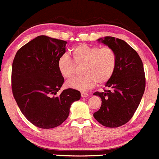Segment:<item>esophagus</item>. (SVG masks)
<instances>
[{
	"label": "esophagus",
	"mask_w": 159,
	"mask_h": 159,
	"mask_svg": "<svg viewBox=\"0 0 159 159\" xmlns=\"http://www.w3.org/2000/svg\"><path fill=\"white\" fill-rule=\"evenodd\" d=\"M81 97H83V98H84V97H88L89 96V94L85 93V92H81Z\"/></svg>",
	"instance_id": "34e87169"
}]
</instances>
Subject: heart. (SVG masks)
Segmentation results:
<instances>
[{"mask_svg": "<svg viewBox=\"0 0 159 159\" xmlns=\"http://www.w3.org/2000/svg\"><path fill=\"white\" fill-rule=\"evenodd\" d=\"M73 61L67 55H62L57 61V69L66 79L74 75L75 65L84 64L82 73L84 75L75 77L67 82L69 88L78 90L92 88L98 82L103 84L109 81L114 75L117 66V57L114 50L105 47L77 45L71 50Z\"/></svg>", "mask_w": 159, "mask_h": 159, "instance_id": "heart-1", "label": "heart"}]
</instances>
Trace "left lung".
I'll return each mask as SVG.
<instances>
[{
  "instance_id": "1",
  "label": "left lung",
  "mask_w": 159,
  "mask_h": 159,
  "mask_svg": "<svg viewBox=\"0 0 159 159\" xmlns=\"http://www.w3.org/2000/svg\"><path fill=\"white\" fill-rule=\"evenodd\" d=\"M97 41L114 50L117 66L113 76L105 84L108 90L93 93L102 99L100 109L93 113V117L103 126L118 128L130 121L143 95V65L136 50L123 40L106 36Z\"/></svg>"
}]
</instances>
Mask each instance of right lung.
Segmentation results:
<instances>
[{
    "label": "right lung",
    "mask_w": 159,
    "mask_h": 159,
    "mask_svg": "<svg viewBox=\"0 0 159 159\" xmlns=\"http://www.w3.org/2000/svg\"><path fill=\"white\" fill-rule=\"evenodd\" d=\"M67 42L40 35L17 51L12 66V90L22 114L34 125L50 129L68 118L71 104L81 93L66 89L60 96L64 78L57 61L66 53Z\"/></svg>",
    "instance_id": "add662e5"
}]
</instances>
